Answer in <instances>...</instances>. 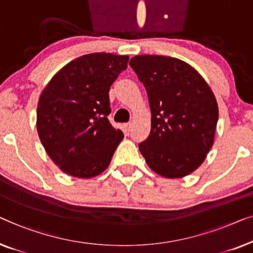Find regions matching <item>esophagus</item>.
Instances as JSON below:
<instances>
[{
  "label": "esophagus",
  "mask_w": 253,
  "mask_h": 253,
  "mask_svg": "<svg viewBox=\"0 0 253 253\" xmlns=\"http://www.w3.org/2000/svg\"><path fill=\"white\" fill-rule=\"evenodd\" d=\"M124 128H125V131L128 134L130 131V129H131V124L130 123L125 124V125H124Z\"/></svg>",
  "instance_id": "obj_1"
}]
</instances>
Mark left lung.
<instances>
[{"label": "left lung", "mask_w": 253, "mask_h": 253, "mask_svg": "<svg viewBox=\"0 0 253 253\" xmlns=\"http://www.w3.org/2000/svg\"><path fill=\"white\" fill-rule=\"evenodd\" d=\"M129 65L144 84L151 130L138 144L149 167L169 179L194 172L211 150L219 109L211 88L193 66L166 56L142 55Z\"/></svg>", "instance_id": "obj_1"}]
</instances>
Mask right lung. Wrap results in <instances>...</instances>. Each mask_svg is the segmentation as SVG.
<instances>
[{"mask_svg":"<svg viewBox=\"0 0 253 253\" xmlns=\"http://www.w3.org/2000/svg\"><path fill=\"white\" fill-rule=\"evenodd\" d=\"M129 57L81 56L57 72L41 92L37 128L45 151L63 172L88 179L108 169L124 138L110 124L109 90Z\"/></svg>","mask_w":253,"mask_h":253,"instance_id":"1","label":"right lung"}]
</instances>
